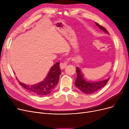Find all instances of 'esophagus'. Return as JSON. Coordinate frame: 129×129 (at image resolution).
Masks as SVG:
<instances>
[{
	"mask_svg": "<svg viewBox=\"0 0 129 129\" xmlns=\"http://www.w3.org/2000/svg\"><path fill=\"white\" fill-rule=\"evenodd\" d=\"M70 60V58H68L66 60L64 61L63 63H61L60 64V68L61 69H64L66 66H67L68 61Z\"/></svg>",
	"mask_w": 129,
	"mask_h": 129,
	"instance_id": "34e87169",
	"label": "esophagus"
}]
</instances>
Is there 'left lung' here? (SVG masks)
<instances>
[{
    "label": "left lung",
    "instance_id": "obj_1",
    "mask_svg": "<svg viewBox=\"0 0 129 129\" xmlns=\"http://www.w3.org/2000/svg\"><path fill=\"white\" fill-rule=\"evenodd\" d=\"M95 23L101 30L106 33H108L105 28L97 22H95ZM76 72L77 78L75 81L76 86L81 92L87 94H93L98 92L99 89L105 86L109 80V78L101 81H93L88 79L84 76V73H82L80 69L78 67L76 69Z\"/></svg>",
    "mask_w": 129,
    "mask_h": 129
}]
</instances>
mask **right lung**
<instances>
[{
	"mask_svg": "<svg viewBox=\"0 0 129 129\" xmlns=\"http://www.w3.org/2000/svg\"><path fill=\"white\" fill-rule=\"evenodd\" d=\"M60 63L57 62L51 68L44 79L37 84L28 85L20 82L19 84L25 88L29 93L37 96H45L50 93L57 85L61 73Z\"/></svg>",
	"mask_w": 129,
	"mask_h": 129,
	"instance_id": "add662e5",
	"label": "right lung"
}]
</instances>
